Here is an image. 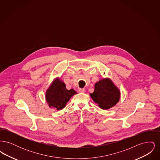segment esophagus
Returning <instances> with one entry per match:
<instances>
[{
    "mask_svg": "<svg viewBox=\"0 0 160 160\" xmlns=\"http://www.w3.org/2000/svg\"><path fill=\"white\" fill-rule=\"evenodd\" d=\"M85 91H85V89H81V88H80V89H78V92H80V93H84V92H85Z\"/></svg>",
    "mask_w": 160,
    "mask_h": 160,
    "instance_id": "obj_1",
    "label": "esophagus"
}]
</instances>
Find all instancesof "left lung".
Instances as JSON below:
<instances>
[{
    "label": "left lung",
    "instance_id": "left-lung-1",
    "mask_svg": "<svg viewBox=\"0 0 160 160\" xmlns=\"http://www.w3.org/2000/svg\"><path fill=\"white\" fill-rule=\"evenodd\" d=\"M90 96L101 109L108 110L119 102L121 92L111 79L106 78L95 84L94 91Z\"/></svg>",
    "mask_w": 160,
    "mask_h": 160
}]
</instances>
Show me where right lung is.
<instances>
[{
	"label": "right lung",
	"mask_w": 160,
	"mask_h": 160,
	"mask_svg": "<svg viewBox=\"0 0 160 160\" xmlns=\"http://www.w3.org/2000/svg\"><path fill=\"white\" fill-rule=\"evenodd\" d=\"M75 94L76 92L72 89H67L65 83L57 78L46 91V101L50 107L59 110L66 106L67 102Z\"/></svg>",
	"instance_id": "right-lung-1"
}]
</instances>
